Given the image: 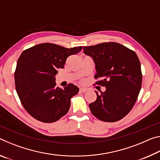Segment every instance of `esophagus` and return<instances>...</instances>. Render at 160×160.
Returning <instances> with one entry per match:
<instances>
[{"label": "esophagus", "instance_id": "obj_1", "mask_svg": "<svg viewBox=\"0 0 160 160\" xmlns=\"http://www.w3.org/2000/svg\"><path fill=\"white\" fill-rule=\"evenodd\" d=\"M87 90H87V89L85 88H80V92L84 93V92H85Z\"/></svg>", "mask_w": 160, "mask_h": 160}]
</instances>
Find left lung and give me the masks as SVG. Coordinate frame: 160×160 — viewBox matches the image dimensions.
Wrapping results in <instances>:
<instances>
[{"label":"left lung","instance_id":"8db88e82","mask_svg":"<svg viewBox=\"0 0 160 160\" xmlns=\"http://www.w3.org/2000/svg\"><path fill=\"white\" fill-rule=\"evenodd\" d=\"M84 53L95 63L96 85L106 87L89 104L92 114L105 122L121 120L130 112L142 85L139 58L135 51L116 42L84 47Z\"/></svg>","mask_w":160,"mask_h":160}]
</instances>
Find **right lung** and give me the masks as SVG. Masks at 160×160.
Here are the masks:
<instances>
[{"label": "right lung", "mask_w": 160, "mask_h": 160, "mask_svg": "<svg viewBox=\"0 0 160 160\" xmlns=\"http://www.w3.org/2000/svg\"><path fill=\"white\" fill-rule=\"evenodd\" d=\"M82 48L43 43L21 53L15 71V88L22 104L32 117L53 123L68 112L70 99L79 88L73 84L64 89L56 88L55 75L58 68H63L67 58Z\"/></svg>", "instance_id": "right-lung-1"}]
</instances>
